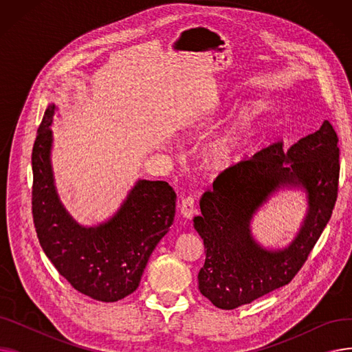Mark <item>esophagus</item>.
Here are the masks:
<instances>
[{"label": "esophagus", "instance_id": "esophagus-1", "mask_svg": "<svg viewBox=\"0 0 352 352\" xmlns=\"http://www.w3.org/2000/svg\"><path fill=\"white\" fill-rule=\"evenodd\" d=\"M179 211H181V215L184 218H191L194 215V212H195V199L191 195L182 198Z\"/></svg>", "mask_w": 352, "mask_h": 352}]
</instances>
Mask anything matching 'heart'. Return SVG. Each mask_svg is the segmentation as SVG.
I'll list each match as a JSON object with an SVG mask.
<instances>
[{"label": "heart", "instance_id": "b5f03b06", "mask_svg": "<svg viewBox=\"0 0 352 352\" xmlns=\"http://www.w3.org/2000/svg\"><path fill=\"white\" fill-rule=\"evenodd\" d=\"M258 113L252 107H239L230 117L224 131L207 150L208 164L215 170H227L243 157L255 133Z\"/></svg>", "mask_w": 352, "mask_h": 352}]
</instances>
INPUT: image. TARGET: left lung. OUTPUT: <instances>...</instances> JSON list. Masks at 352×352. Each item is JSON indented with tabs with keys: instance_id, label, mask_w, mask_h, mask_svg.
<instances>
[{
	"instance_id": "obj_1",
	"label": "left lung",
	"mask_w": 352,
	"mask_h": 352,
	"mask_svg": "<svg viewBox=\"0 0 352 352\" xmlns=\"http://www.w3.org/2000/svg\"><path fill=\"white\" fill-rule=\"evenodd\" d=\"M338 178V137L329 121L288 150L278 141L221 173L212 191L201 197V215L194 217L206 248L198 272L201 294L221 309H234L287 285L328 224ZM280 188H302L309 208L294 241L283 250H267L253 239L250 221Z\"/></svg>"
}]
</instances>
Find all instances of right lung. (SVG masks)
<instances>
[{
  "label": "right lung",
  "instance_id": "add662e5",
  "mask_svg": "<svg viewBox=\"0 0 352 352\" xmlns=\"http://www.w3.org/2000/svg\"><path fill=\"white\" fill-rule=\"evenodd\" d=\"M50 104L32 148V218L38 241L64 278L92 300L116 302L133 294L160 239L174 223L177 194L165 181L140 179L105 223L84 227L55 190Z\"/></svg>",
  "mask_w": 352,
  "mask_h": 352
}]
</instances>
